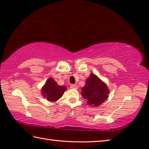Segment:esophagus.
Wrapping results in <instances>:
<instances>
[{
  "label": "esophagus",
  "instance_id": "1",
  "mask_svg": "<svg viewBox=\"0 0 149 149\" xmlns=\"http://www.w3.org/2000/svg\"><path fill=\"white\" fill-rule=\"evenodd\" d=\"M70 87H71L72 89H77V85H75V84H72L71 85H70Z\"/></svg>",
  "mask_w": 149,
  "mask_h": 149
}]
</instances>
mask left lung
Returning a JSON list of instances; mask_svg holds the SVG:
<instances>
[{
	"label": "left lung",
	"mask_w": 149,
	"mask_h": 149,
	"mask_svg": "<svg viewBox=\"0 0 149 149\" xmlns=\"http://www.w3.org/2000/svg\"><path fill=\"white\" fill-rule=\"evenodd\" d=\"M109 91L107 85L95 74H91L87 78L85 85L82 88L81 95L87 100V104L97 107L107 99Z\"/></svg>",
	"instance_id": "8db88e82"
}]
</instances>
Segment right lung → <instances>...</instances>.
Masks as SVG:
<instances>
[{"mask_svg": "<svg viewBox=\"0 0 149 149\" xmlns=\"http://www.w3.org/2000/svg\"><path fill=\"white\" fill-rule=\"evenodd\" d=\"M66 90L65 86H60L52 78L47 79L45 86L42 89V95L49 101H56L62 97Z\"/></svg>", "mask_w": 149, "mask_h": 149, "instance_id": "obj_1", "label": "right lung"}]
</instances>
